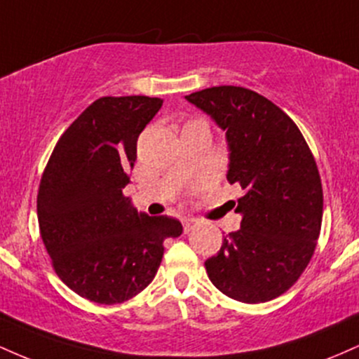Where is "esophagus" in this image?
<instances>
[{"instance_id":"34e87169","label":"esophagus","mask_w":359,"mask_h":359,"mask_svg":"<svg viewBox=\"0 0 359 359\" xmlns=\"http://www.w3.org/2000/svg\"><path fill=\"white\" fill-rule=\"evenodd\" d=\"M197 224H199V221L194 219V217H184V219H182V226H184V231L185 233L191 231V229L196 228Z\"/></svg>"}]
</instances>
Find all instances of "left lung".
I'll use <instances>...</instances> for the list:
<instances>
[{
	"mask_svg": "<svg viewBox=\"0 0 359 359\" xmlns=\"http://www.w3.org/2000/svg\"><path fill=\"white\" fill-rule=\"evenodd\" d=\"M226 133L229 184L241 187V228L205 259L217 290L245 304L278 297L314 255L323 222V184L306 138L278 106L238 86L189 94Z\"/></svg>",
	"mask_w": 359,
	"mask_h": 359,
	"instance_id": "1",
	"label": "left lung"
}]
</instances>
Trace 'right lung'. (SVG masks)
<instances>
[{
  "instance_id": "add662e5",
  "label": "right lung",
  "mask_w": 359,
  "mask_h": 359,
  "mask_svg": "<svg viewBox=\"0 0 359 359\" xmlns=\"http://www.w3.org/2000/svg\"><path fill=\"white\" fill-rule=\"evenodd\" d=\"M160 97H100L53 148L36 196L40 236L59 278L104 306L135 297L154 280L163 241L182 234L174 217L138 212L123 189L140 133Z\"/></svg>"
}]
</instances>
